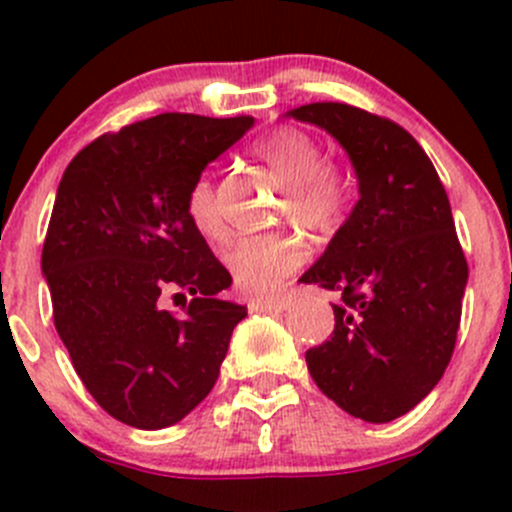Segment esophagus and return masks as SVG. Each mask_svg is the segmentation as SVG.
<instances>
[{
    "label": "esophagus",
    "instance_id": "34e87169",
    "mask_svg": "<svg viewBox=\"0 0 512 512\" xmlns=\"http://www.w3.org/2000/svg\"><path fill=\"white\" fill-rule=\"evenodd\" d=\"M247 309H250V312H285L287 309V302L285 299H250V302H247Z\"/></svg>",
    "mask_w": 512,
    "mask_h": 512
}]
</instances>
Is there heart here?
<instances>
[{
    "instance_id": "obj_1",
    "label": "heart",
    "mask_w": 512,
    "mask_h": 512,
    "mask_svg": "<svg viewBox=\"0 0 512 512\" xmlns=\"http://www.w3.org/2000/svg\"><path fill=\"white\" fill-rule=\"evenodd\" d=\"M255 156L287 183L285 215L307 230L329 235L339 230L349 213V180L342 170L324 163L317 138L302 128H275L255 143ZM190 223L210 242L230 235L223 195L210 173L193 180L185 198ZM309 250L297 235L245 237L225 255V267L235 285L252 294L275 292L289 275L307 262Z\"/></svg>"
}]
</instances>
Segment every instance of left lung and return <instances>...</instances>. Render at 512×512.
Returning <instances> with one entry per match:
<instances>
[{
  "mask_svg": "<svg viewBox=\"0 0 512 512\" xmlns=\"http://www.w3.org/2000/svg\"><path fill=\"white\" fill-rule=\"evenodd\" d=\"M287 116L332 133L359 178V203L299 277L337 292L334 332L307 352L314 384L361 421L386 423L431 394L461 327L468 262L446 188L399 123L307 103Z\"/></svg>",
  "mask_w": 512,
  "mask_h": 512,
  "instance_id": "8db88e82",
  "label": "left lung"
}]
</instances>
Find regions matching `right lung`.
<instances>
[{
	"label": "right lung",
	"instance_id": "1",
	"mask_svg": "<svg viewBox=\"0 0 512 512\" xmlns=\"http://www.w3.org/2000/svg\"><path fill=\"white\" fill-rule=\"evenodd\" d=\"M252 126V116L160 113L103 133L64 170L41 252L54 327L86 391L128 426L156 431L188 416L247 317L218 297L232 277L185 198ZM185 293L183 313L164 309Z\"/></svg>",
	"mask_w": 512,
	"mask_h": 512
}]
</instances>
